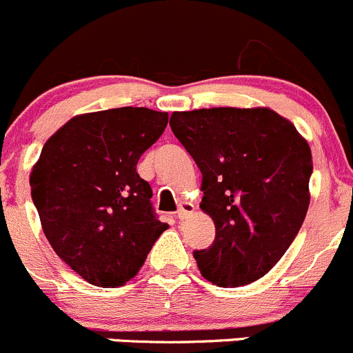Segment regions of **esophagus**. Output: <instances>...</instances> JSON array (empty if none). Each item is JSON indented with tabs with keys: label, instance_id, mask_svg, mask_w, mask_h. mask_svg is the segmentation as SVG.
Instances as JSON below:
<instances>
[{
	"label": "esophagus",
	"instance_id": "34e87169",
	"mask_svg": "<svg viewBox=\"0 0 353 353\" xmlns=\"http://www.w3.org/2000/svg\"><path fill=\"white\" fill-rule=\"evenodd\" d=\"M193 212V205L190 202H181L179 207H177V212H176V217L179 219V221H183V219H186L190 214Z\"/></svg>",
	"mask_w": 353,
	"mask_h": 353
}]
</instances>
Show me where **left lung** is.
Instances as JSON below:
<instances>
[{
  "instance_id": "obj_1",
  "label": "left lung",
  "mask_w": 353,
  "mask_h": 353,
  "mask_svg": "<svg viewBox=\"0 0 353 353\" xmlns=\"http://www.w3.org/2000/svg\"><path fill=\"white\" fill-rule=\"evenodd\" d=\"M170 128L202 172L200 207L216 225L200 272L219 288L258 281L305 221L314 163L294 125L266 108L172 113Z\"/></svg>"
}]
</instances>
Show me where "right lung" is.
<instances>
[{
  "instance_id": "add662e5",
  "label": "right lung",
  "mask_w": 353,
  "mask_h": 353,
  "mask_svg": "<svg viewBox=\"0 0 353 353\" xmlns=\"http://www.w3.org/2000/svg\"><path fill=\"white\" fill-rule=\"evenodd\" d=\"M167 121L148 108L97 111L69 120L43 146L29 179L32 202L52 249L90 284L130 281L167 230L137 174Z\"/></svg>"
}]
</instances>
